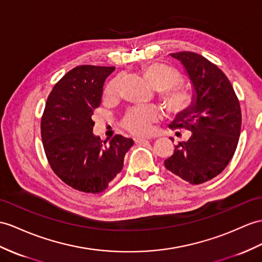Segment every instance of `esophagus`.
I'll list each match as a JSON object with an SVG mask.
<instances>
[{
  "instance_id": "1",
  "label": "esophagus",
  "mask_w": 262,
  "mask_h": 262,
  "mask_svg": "<svg viewBox=\"0 0 262 262\" xmlns=\"http://www.w3.org/2000/svg\"><path fill=\"white\" fill-rule=\"evenodd\" d=\"M150 138H143V137H135L133 138V141H135L136 143H141L143 141H145V140H149Z\"/></svg>"
}]
</instances>
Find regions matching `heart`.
Masks as SVG:
<instances>
[{"instance_id":"1","label":"heart","mask_w":262,"mask_h":262,"mask_svg":"<svg viewBox=\"0 0 262 262\" xmlns=\"http://www.w3.org/2000/svg\"><path fill=\"white\" fill-rule=\"evenodd\" d=\"M142 75L149 84L161 91V99L168 109L180 113L188 109L192 95L187 88L174 85L180 82L181 75L176 69L162 62H155L143 67ZM120 94V79H113L104 89L106 99H116ZM159 118V110L155 106L139 105L126 112L122 120V126L133 135L146 136L153 130V123Z\"/></svg>"}]
</instances>
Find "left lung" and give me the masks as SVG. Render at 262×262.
<instances>
[{"mask_svg":"<svg viewBox=\"0 0 262 262\" xmlns=\"http://www.w3.org/2000/svg\"><path fill=\"white\" fill-rule=\"evenodd\" d=\"M171 56L186 69L194 95L192 104L178 114L170 127L192 135L174 145L164 165L187 182L200 184L221 173L234 155L241 130L240 103L226 74L206 57L189 51Z\"/></svg>","mask_w":262,"mask_h":262,"instance_id":"8db88e82","label":"left lung"}]
</instances>
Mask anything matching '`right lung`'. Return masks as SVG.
<instances>
[{
    "label": "right lung",
    "instance_id": "add662e5",
    "mask_svg": "<svg viewBox=\"0 0 262 262\" xmlns=\"http://www.w3.org/2000/svg\"><path fill=\"white\" fill-rule=\"evenodd\" d=\"M114 67L80 66L51 91L41 120L43 148L50 167L75 190L100 193L123 168L133 140L120 135L109 143L93 135L92 114L100 105L105 79Z\"/></svg>",
    "mask_w": 262,
    "mask_h": 262
}]
</instances>
